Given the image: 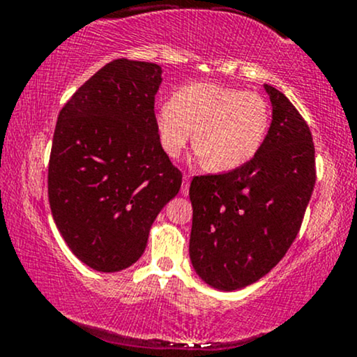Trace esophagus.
<instances>
[{
    "label": "esophagus",
    "instance_id": "1",
    "mask_svg": "<svg viewBox=\"0 0 357 357\" xmlns=\"http://www.w3.org/2000/svg\"><path fill=\"white\" fill-rule=\"evenodd\" d=\"M188 192H190V176H184L181 184V195L188 196Z\"/></svg>",
    "mask_w": 357,
    "mask_h": 357
}]
</instances>
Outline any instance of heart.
<instances>
[{
	"label": "heart",
	"mask_w": 357,
	"mask_h": 357,
	"mask_svg": "<svg viewBox=\"0 0 357 357\" xmlns=\"http://www.w3.org/2000/svg\"><path fill=\"white\" fill-rule=\"evenodd\" d=\"M270 107L255 92L195 82L155 107L162 149L178 158L195 139L198 155L215 173L238 169L255 158L267 137Z\"/></svg>",
	"instance_id": "obj_1"
}]
</instances>
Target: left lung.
I'll use <instances>...</instances> for the list:
<instances>
[{
    "label": "left lung",
    "mask_w": 357,
    "mask_h": 357,
    "mask_svg": "<svg viewBox=\"0 0 357 357\" xmlns=\"http://www.w3.org/2000/svg\"><path fill=\"white\" fill-rule=\"evenodd\" d=\"M272 124L260 151L225 174L192 178V268L213 289H243L267 275L301 230L315 184L309 126L280 90L264 85Z\"/></svg>",
    "instance_id": "left-lung-1"
}]
</instances>
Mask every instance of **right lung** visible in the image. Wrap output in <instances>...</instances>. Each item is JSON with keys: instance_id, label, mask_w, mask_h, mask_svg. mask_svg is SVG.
<instances>
[{"instance_id": "add662e5", "label": "right lung", "mask_w": 357, "mask_h": 357, "mask_svg": "<svg viewBox=\"0 0 357 357\" xmlns=\"http://www.w3.org/2000/svg\"><path fill=\"white\" fill-rule=\"evenodd\" d=\"M159 65L119 59L60 110L48 166L53 220L73 255L97 272H121L144 253L159 211L183 176L155 127Z\"/></svg>"}]
</instances>
